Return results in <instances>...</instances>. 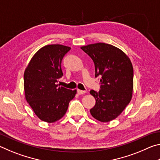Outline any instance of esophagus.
<instances>
[{
  "label": "esophagus",
  "instance_id": "obj_1",
  "mask_svg": "<svg viewBox=\"0 0 160 160\" xmlns=\"http://www.w3.org/2000/svg\"><path fill=\"white\" fill-rule=\"evenodd\" d=\"M77 92H78V94H83L86 93L85 91H82V90H78Z\"/></svg>",
  "mask_w": 160,
  "mask_h": 160
}]
</instances>
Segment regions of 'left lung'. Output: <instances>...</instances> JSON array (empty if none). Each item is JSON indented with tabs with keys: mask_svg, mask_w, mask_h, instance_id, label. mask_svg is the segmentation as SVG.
Returning <instances> with one entry per match:
<instances>
[{
	"mask_svg": "<svg viewBox=\"0 0 160 160\" xmlns=\"http://www.w3.org/2000/svg\"><path fill=\"white\" fill-rule=\"evenodd\" d=\"M92 59L95 77H102L101 90H91L96 100L90 109L93 117L101 122L117 118L132 99L133 68L126 54L120 48L105 43H96L81 47Z\"/></svg>",
	"mask_w": 160,
	"mask_h": 160,
	"instance_id": "obj_1",
	"label": "left lung"
}]
</instances>
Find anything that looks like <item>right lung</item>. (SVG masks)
Listing matches in <instances>:
<instances>
[{"label": "right lung", "instance_id": "add662e5", "mask_svg": "<svg viewBox=\"0 0 160 160\" xmlns=\"http://www.w3.org/2000/svg\"><path fill=\"white\" fill-rule=\"evenodd\" d=\"M70 47L47 45L35 53L24 73V90L27 102L40 120L47 123L58 121L66 114L70 100L77 90L59 87L63 76L61 61Z\"/></svg>", "mask_w": 160, "mask_h": 160}]
</instances>
